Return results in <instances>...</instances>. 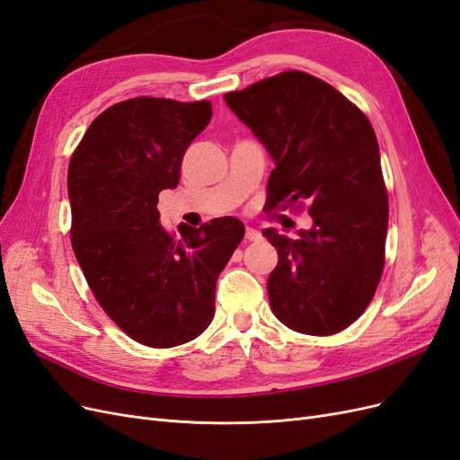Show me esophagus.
Masks as SVG:
<instances>
[{
    "mask_svg": "<svg viewBox=\"0 0 460 460\" xmlns=\"http://www.w3.org/2000/svg\"><path fill=\"white\" fill-rule=\"evenodd\" d=\"M245 238L249 240V242H259L262 235H261V232L259 230H255V228H252V226H247L245 228Z\"/></svg>",
    "mask_w": 460,
    "mask_h": 460,
    "instance_id": "obj_1",
    "label": "esophagus"
}]
</instances>
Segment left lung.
<instances>
[{"label":"left lung","mask_w":460,"mask_h":460,"mask_svg":"<svg viewBox=\"0 0 460 460\" xmlns=\"http://www.w3.org/2000/svg\"><path fill=\"white\" fill-rule=\"evenodd\" d=\"M274 161L264 208L309 203L297 240L262 230L278 252L267 289L276 318L332 336L365 313L384 270L387 191L370 120L336 88L286 71L225 95Z\"/></svg>","instance_id":"obj_1"}]
</instances>
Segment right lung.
Returning a JSON list of instances; mask_svg holds the SVG:
<instances>
[{
	"instance_id": "right-lung-1",
	"label": "right lung",
	"mask_w": 460,
	"mask_h": 460,
	"mask_svg": "<svg viewBox=\"0 0 460 460\" xmlns=\"http://www.w3.org/2000/svg\"><path fill=\"white\" fill-rule=\"evenodd\" d=\"M208 102L132 97L86 130L68 164L73 249L111 320L147 347L191 341L215 316V288L245 226L220 217L178 234L159 225V193L174 190Z\"/></svg>"
}]
</instances>
